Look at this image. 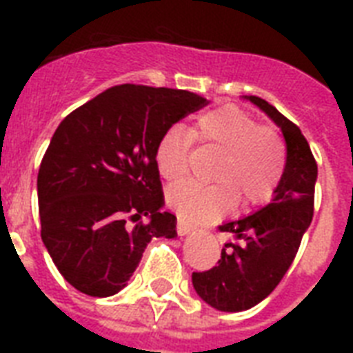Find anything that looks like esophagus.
Instances as JSON below:
<instances>
[{
    "label": "esophagus",
    "instance_id": "obj_1",
    "mask_svg": "<svg viewBox=\"0 0 353 353\" xmlns=\"http://www.w3.org/2000/svg\"><path fill=\"white\" fill-rule=\"evenodd\" d=\"M194 229L190 225H188V223H185V221H177V232H179V234L181 236H185V234H188V232H192Z\"/></svg>",
    "mask_w": 353,
    "mask_h": 353
}]
</instances>
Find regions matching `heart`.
Returning a JSON list of instances; mask_svg holds the SVG:
<instances>
[{
    "label": "heart",
    "mask_w": 353,
    "mask_h": 353,
    "mask_svg": "<svg viewBox=\"0 0 353 353\" xmlns=\"http://www.w3.org/2000/svg\"><path fill=\"white\" fill-rule=\"evenodd\" d=\"M194 141L220 150L210 179L220 183H183L170 188L168 207L188 223H205L231 205H260L273 198L284 174V144L268 126L236 106L203 113L190 133L170 128L155 146V165L166 181L177 183L190 170Z\"/></svg>",
    "instance_id": "b5f03b06"
}]
</instances>
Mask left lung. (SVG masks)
Here are the masks:
<instances>
[{"label":"left lung","mask_w":353,"mask_h":353,"mask_svg":"<svg viewBox=\"0 0 353 353\" xmlns=\"http://www.w3.org/2000/svg\"><path fill=\"white\" fill-rule=\"evenodd\" d=\"M249 101L279 124L288 157L273 203L218 227L236 241L221 249L218 265L192 273L196 293L220 312H243L256 306L280 284L313 218L317 161L306 137L268 101L260 97H249Z\"/></svg>","instance_id":"obj_1"}]
</instances>
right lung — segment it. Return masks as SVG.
Wrapping results in <instances>:
<instances>
[{
	"label": "right lung",
	"instance_id": "1",
	"mask_svg": "<svg viewBox=\"0 0 353 353\" xmlns=\"http://www.w3.org/2000/svg\"><path fill=\"white\" fill-rule=\"evenodd\" d=\"M185 90L121 84L60 122L38 172L41 240L80 293L126 285L152 238H174L155 146L172 124L207 106Z\"/></svg>",
	"mask_w": 353,
	"mask_h": 353
}]
</instances>
